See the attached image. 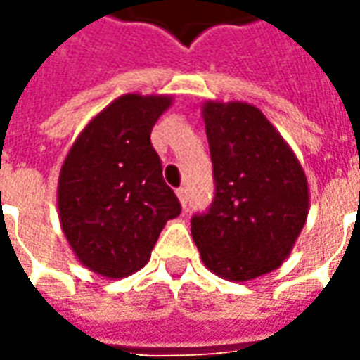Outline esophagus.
I'll use <instances>...</instances> for the list:
<instances>
[{
    "label": "esophagus",
    "mask_w": 360,
    "mask_h": 360,
    "mask_svg": "<svg viewBox=\"0 0 360 360\" xmlns=\"http://www.w3.org/2000/svg\"><path fill=\"white\" fill-rule=\"evenodd\" d=\"M176 195H178V202L182 204V207H186V204H188V190L186 188H178Z\"/></svg>",
    "instance_id": "1"
}]
</instances>
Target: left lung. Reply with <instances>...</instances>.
<instances>
[{"label":"left lung","mask_w":360,"mask_h":360,"mask_svg":"<svg viewBox=\"0 0 360 360\" xmlns=\"http://www.w3.org/2000/svg\"><path fill=\"white\" fill-rule=\"evenodd\" d=\"M215 178L210 212L192 217L205 269L249 282L282 266L306 225L309 188L298 156L247 101L202 105Z\"/></svg>","instance_id":"left-lung-1"}]
</instances>
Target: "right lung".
I'll return each mask as SVG.
<instances>
[{
	"instance_id": "1",
	"label": "right lung",
	"mask_w": 360,
	"mask_h": 360,
	"mask_svg": "<svg viewBox=\"0 0 360 360\" xmlns=\"http://www.w3.org/2000/svg\"><path fill=\"white\" fill-rule=\"evenodd\" d=\"M172 101L137 91L113 100L88 121L62 162V233L78 262L109 280L143 269L166 221L180 215L150 145V131Z\"/></svg>"
}]
</instances>
